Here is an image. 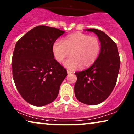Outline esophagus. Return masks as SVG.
I'll list each match as a JSON object with an SVG mask.
<instances>
[{"label": "esophagus", "mask_w": 134, "mask_h": 134, "mask_svg": "<svg viewBox=\"0 0 134 134\" xmlns=\"http://www.w3.org/2000/svg\"><path fill=\"white\" fill-rule=\"evenodd\" d=\"M67 73H68V75H70V74H71V73H73V72H72L71 71H70V70H67Z\"/></svg>", "instance_id": "esophagus-1"}]
</instances>
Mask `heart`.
Instances as JSON below:
<instances>
[{"label":"heart","instance_id":"1","mask_svg":"<svg viewBox=\"0 0 134 134\" xmlns=\"http://www.w3.org/2000/svg\"><path fill=\"white\" fill-rule=\"evenodd\" d=\"M100 51V42L95 36L82 32H76L67 36L64 42L56 39L52 46V51L56 60L61 63L71 51V56L64 61V66L74 70L92 65L98 58Z\"/></svg>","mask_w":134,"mask_h":134}]
</instances>
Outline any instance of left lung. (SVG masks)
<instances>
[{
	"label": "left lung",
	"mask_w": 134,
	"mask_h": 134,
	"mask_svg": "<svg viewBox=\"0 0 134 134\" xmlns=\"http://www.w3.org/2000/svg\"><path fill=\"white\" fill-rule=\"evenodd\" d=\"M86 31L95 33L100 42V51L95 62L87 70L75 73V97L85 104L95 105L105 101L115 86L120 65L117 44L103 31L97 29Z\"/></svg>",
	"instance_id": "1"
}]
</instances>
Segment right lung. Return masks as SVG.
I'll list each match as a JSON object with an SVG mask.
<instances>
[{
  "mask_svg": "<svg viewBox=\"0 0 134 134\" xmlns=\"http://www.w3.org/2000/svg\"><path fill=\"white\" fill-rule=\"evenodd\" d=\"M65 31L39 26L15 44L12 61L15 86L22 97L34 106H44L57 98L67 71L52 51L53 42Z\"/></svg>",
  "mask_w": 134,
  "mask_h": 134,
  "instance_id": "add662e5",
  "label": "right lung"
}]
</instances>
